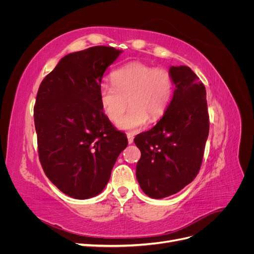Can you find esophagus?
<instances>
[{"instance_id": "esophagus-1", "label": "esophagus", "mask_w": 254, "mask_h": 254, "mask_svg": "<svg viewBox=\"0 0 254 254\" xmlns=\"http://www.w3.org/2000/svg\"><path fill=\"white\" fill-rule=\"evenodd\" d=\"M127 139H128V143H129V144H132V143H133V139H134V136H133L132 134L128 133V134H127Z\"/></svg>"}]
</instances>
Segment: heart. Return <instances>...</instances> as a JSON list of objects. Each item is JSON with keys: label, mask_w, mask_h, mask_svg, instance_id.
Returning a JSON list of instances; mask_svg holds the SVG:
<instances>
[{"label": "heart", "mask_w": 254, "mask_h": 254, "mask_svg": "<svg viewBox=\"0 0 254 254\" xmlns=\"http://www.w3.org/2000/svg\"><path fill=\"white\" fill-rule=\"evenodd\" d=\"M111 79L112 83L103 82L99 87V102L106 117L117 122L128 99L130 108L118 123V127L125 131L142 129L149 118L159 120L173 98L174 81L165 68L130 63L115 70Z\"/></svg>", "instance_id": "b5f03b06"}]
</instances>
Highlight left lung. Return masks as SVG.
<instances>
[{
	"mask_svg": "<svg viewBox=\"0 0 254 254\" xmlns=\"http://www.w3.org/2000/svg\"><path fill=\"white\" fill-rule=\"evenodd\" d=\"M173 98L162 119L135 136L141 150L135 176L144 193L162 199L178 193L200 170L209 135L203 83L189 66H171Z\"/></svg>",
	"mask_w": 254,
	"mask_h": 254,
	"instance_id": "left-lung-1",
	"label": "left lung"
}]
</instances>
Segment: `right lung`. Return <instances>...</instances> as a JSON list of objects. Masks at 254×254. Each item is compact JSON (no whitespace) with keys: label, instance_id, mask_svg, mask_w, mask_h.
<instances>
[{"label":"right lung","instance_id":"1","mask_svg":"<svg viewBox=\"0 0 254 254\" xmlns=\"http://www.w3.org/2000/svg\"><path fill=\"white\" fill-rule=\"evenodd\" d=\"M122 52L93 47L67 54L38 90L34 120L42 168L53 184L75 199L102 193L128 145L99 102L104 73Z\"/></svg>","mask_w":254,"mask_h":254}]
</instances>
